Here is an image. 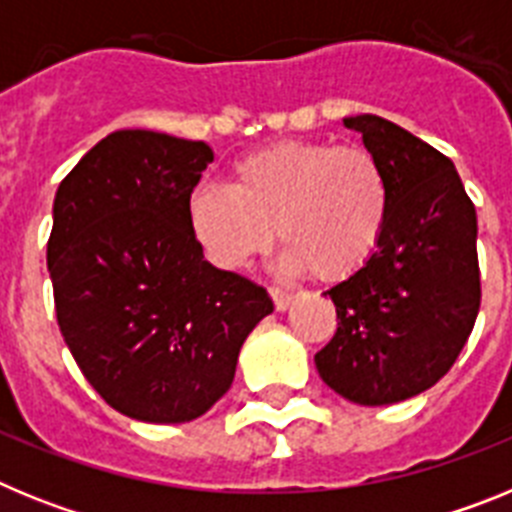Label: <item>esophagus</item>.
Here are the masks:
<instances>
[{
    "label": "esophagus",
    "instance_id": "1",
    "mask_svg": "<svg viewBox=\"0 0 512 512\" xmlns=\"http://www.w3.org/2000/svg\"><path fill=\"white\" fill-rule=\"evenodd\" d=\"M269 295L271 300H274V307H277V310H287L292 297H295L289 289H282V287H269Z\"/></svg>",
    "mask_w": 512,
    "mask_h": 512
}]
</instances>
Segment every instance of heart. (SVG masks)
<instances>
[{
	"label": "heart",
	"instance_id": "obj_1",
	"mask_svg": "<svg viewBox=\"0 0 512 512\" xmlns=\"http://www.w3.org/2000/svg\"><path fill=\"white\" fill-rule=\"evenodd\" d=\"M390 215L382 164L361 146L284 140L238 161L233 187L200 184L189 230L217 269H241L274 241L284 264L320 282L351 277L372 259Z\"/></svg>",
	"mask_w": 512,
	"mask_h": 512
}]
</instances>
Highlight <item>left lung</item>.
I'll return each instance as SVG.
<instances>
[{"label": "left lung", "mask_w": 512, "mask_h": 512, "mask_svg": "<svg viewBox=\"0 0 512 512\" xmlns=\"http://www.w3.org/2000/svg\"><path fill=\"white\" fill-rule=\"evenodd\" d=\"M390 184L377 251L330 287L338 328L315 354L330 390L356 405L420 395L454 366L482 300L477 212L449 156L377 115L346 117Z\"/></svg>", "instance_id": "8db88e82"}]
</instances>
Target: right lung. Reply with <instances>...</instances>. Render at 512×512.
<instances>
[{
  "instance_id": "right-lung-1",
  "label": "right lung",
  "mask_w": 512,
  "mask_h": 512,
  "mask_svg": "<svg viewBox=\"0 0 512 512\" xmlns=\"http://www.w3.org/2000/svg\"><path fill=\"white\" fill-rule=\"evenodd\" d=\"M202 140L117 130L66 174L48 269L71 356L110 408L146 423L200 418L230 390L266 289L205 261L189 197Z\"/></svg>"
}]
</instances>
